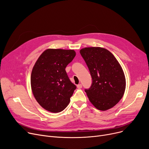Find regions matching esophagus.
I'll return each instance as SVG.
<instances>
[{
  "instance_id": "1",
  "label": "esophagus",
  "mask_w": 149,
  "mask_h": 149,
  "mask_svg": "<svg viewBox=\"0 0 149 149\" xmlns=\"http://www.w3.org/2000/svg\"><path fill=\"white\" fill-rule=\"evenodd\" d=\"M77 88H79V89L81 88H82V84H78V85H77Z\"/></svg>"
}]
</instances>
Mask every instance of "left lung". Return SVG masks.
I'll return each instance as SVG.
<instances>
[{"label":"left lung","mask_w":149,"mask_h":149,"mask_svg":"<svg viewBox=\"0 0 149 149\" xmlns=\"http://www.w3.org/2000/svg\"><path fill=\"white\" fill-rule=\"evenodd\" d=\"M86 63L92 83L85 92L91 103L100 111L113 107L122 98L126 89L123 70L113 55L100 47L80 51Z\"/></svg>","instance_id":"8db88e82"}]
</instances>
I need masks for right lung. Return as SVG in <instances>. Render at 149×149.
<instances>
[{"label": "right lung", "instance_id": "obj_1", "mask_svg": "<svg viewBox=\"0 0 149 149\" xmlns=\"http://www.w3.org/2000/svg\"><path fill=\"white\" fill-rule=\"evenodd\" d=\"M75 55L71 49H48L36 62L31 76V89L38 103L46 111L60 112L69 104L77 87L65 68Z\"/></svg>", "mask_w": 149, "mask_h": 149}]
</instances>
